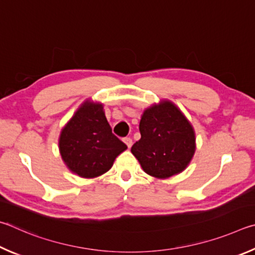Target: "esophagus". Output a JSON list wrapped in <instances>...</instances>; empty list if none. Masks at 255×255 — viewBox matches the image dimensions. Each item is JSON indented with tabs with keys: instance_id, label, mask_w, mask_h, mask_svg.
I'll return each mask as SVG.
<instances>
[{
	"instance_id": "esophagus-1",
	"label": "esophagus",
	"mask_w": 255,
	"mask_h": 255,
	"mask_svg": "<svg viewBox=\"0 0 255 255\" xmlns=\"http://www.w3.org/2000/svg\"><path fill=\"white\" fill-rule=\"evenodd\" d=\"M123 141H124V143L128 145V148H131V146H132V143H133V141H132L131 137H124Z\"/></svg>"
}]
</instances>
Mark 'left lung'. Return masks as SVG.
I'll use <instances>...</instances> for the list:
<instances>
[{
    "mask_svg": "<svg viewBox=\"0 0 255 255\" xmlns=\"http://www.w3.org/2000/svg\"><path fill=\"white\" fill-rule=\"evenodd\" d=\"M139 128L141 139L131 152L145 173L167 179L188 167L196 151L195 130L175 103L161 100L145 109Z\"/></svg>",
    "mask_w": 255,
    "mask_h": 255,
    "instance_id": "obj_1",
    "label": "left lung"
}]
</instances>
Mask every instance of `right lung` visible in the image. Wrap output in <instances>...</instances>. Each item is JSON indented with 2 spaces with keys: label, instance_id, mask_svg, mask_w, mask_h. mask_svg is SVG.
<instances>
[{
  "label": "right lung",
  "instance_id": "1",
  "mask_svg": "<svg viewBox=\"0 0 255 255\" xmlns=\"http://www.w3.org/2000/svg\"><path fill=\"white\" fill-rule=\"evenodd\" d=\"M58 144L66 167L82 178L102 176L128 149L112 133L102 103L92 100L85 101L62 128Z\"/></svg>",
  "mask_w": 255,
  "mask_h": 255
}]
</instances>
